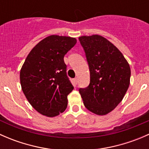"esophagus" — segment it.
Returning <instances> with one entry per match:
<instances>
[{
    "mask_svg": "<svg viewBox=\"0 0 149 149\" xmlns=\"http://www.w3.org/2000/svg\"><path fill=\"white\" fill-rule=\"evenodd\" d=\"M77 83H78V79L77 78H75L74 79H73V84H74L75 86L77 85Z\"/></svg>",
    "mask_w": 149,
    "mask_h": 149,
    "instance_id": "34e87169",
    "label": "esophagus"
}]
</instances>
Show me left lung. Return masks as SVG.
I'll return each instance as SVG.
<instances>
[{
  "instance_id": "obj_1",
  "label": "left lung",
  "mask_w": 149,
  "mask_h": 149,
  "mask_svg": "<svg viewBox=\"0 0 149 149\" xmlns=\"http://www.w3.org/2000/svg\"><path fill=\"white\" fill-rule=\"evenodd\" d=\"M90 70V84L79 88L87 109L98 115L112 112L123 100L129 85L130 68L122 52L98 34L79 38Z\"/></svg>"
}]
</instances>
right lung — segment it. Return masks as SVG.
I'll use <instances>...</instances> for the list:
<instances>
[{
	"instance_id": "obj_1",
	"label": "right lung",
	"mask_w": 149,
	"mask_h": 149,
	"mask_svg": "<svg viewBox=\"0 0 149 149\" xmlns=\"http://www.w3.org/2000/svg\"><path fill=\"white\" fill-rule=\"evenodd\" d=\"M76 39L51 35L33 47L20 71L22 91L39 112L52 118L65 110L73 86L66 74L64 56Z\"/></svg>"
}]
</instances>
